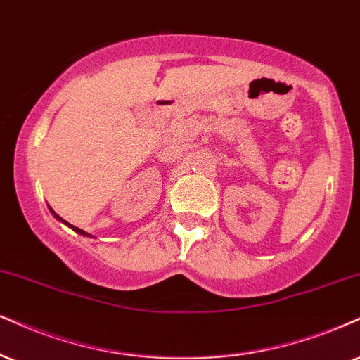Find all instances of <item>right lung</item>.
Returning a JSON list of instances; mask_svg holds the SVG:
<instances>
[{
	"mask_svg": "<svg viewBox=\"0 0 360 360\" xmlns=\"http://www.w3.org/2000/svg\"><path fill=\"white\" fill-rule=\"evenodd\" d=\"M51 214H53V215H55V217H56V219H58V220H61V221H65V220H63V219H61V217H60V215H56V214H55V212H53V210H51ZM65 224H66V221H65ZM68 227H72V229H73V230H75V232H78V233H82V235H88V233H86V232H85V230H82V229H78V227H73V225H70V224H68Z\"/></svg>",
	"mask_w": 360,
	"mask_h": 360,
	"instance_id": "obj_1",
	"label": "right lung"
}]
</instances>
